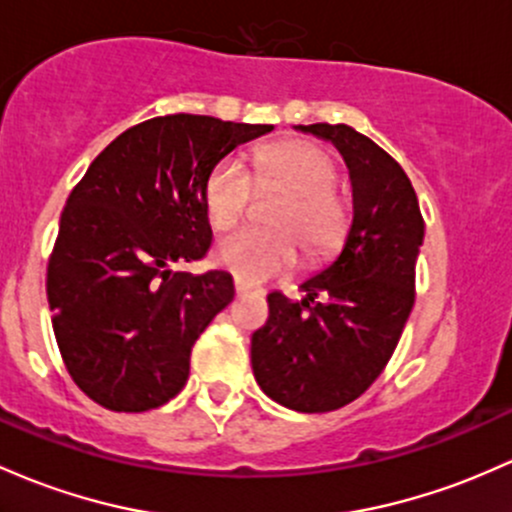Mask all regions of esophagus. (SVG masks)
I'll list each match as a JSON object with an SVG mask.
<instances>
[{
  "mask_svg": "<svg viewBox=\"0 0 512 512\" xmlns=\"http://www.w3.org/2000/svg\"><path fill=\"white\" fill-rule=\"evenodd\" d=\"M250 291H252L250 286L240 282V279H235V296H245V294H250Z\"/></svg>",
  "mask_w": 512,
  "mask_h": 512,
  "instance_id": "34e87169",
  "label": "esophagus"
}]
</instances>
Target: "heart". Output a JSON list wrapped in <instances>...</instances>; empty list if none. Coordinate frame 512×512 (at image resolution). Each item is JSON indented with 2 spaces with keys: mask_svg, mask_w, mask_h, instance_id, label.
Here are the masks:
<instances>
[{
  "mask_svg": "<svg viewBox=\"0 0 512 512\" xmlns=\"http://www.w3.org/2000/svg\"><path fill=\"white\" fill-rule=\"evenodd\" d=\"M338 165L308 140H282L255 153V187L284 189L286 199L269 216L277 230H243L216 247V262L243 284H265L282 277L306 257L318 260L342 243L350 228V199L335 187ZM252 177L238 157H223L204 184V206L211 226L233 230L250 213Z\"/></svg>",
  "mask_w": 512,
  "mask_h": 512,
  "instance_id": "heart-1",
  "label": "heart"
}]
</instances>
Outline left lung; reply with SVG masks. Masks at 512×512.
<instances>
[{"label":"left lung","mask_w":512,"mask_h":512,"mask_svg":"<svg viewBox=\"0 0 512 512\" xmlns=\"http://www.w3.org/2000/svg\"><path fill=\"white\" fill-rule=\"evenodd\" d=\"M296 128L345 157L352 226L340 255L301 284V301L267 296L269 318L252 333L250 357L272 401L328 413L362 396L389 364L415 301L425 223L408 174L372 138L345 123Z\"/></svg>","instance_id":"obj_1"}]
</instances>
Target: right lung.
I'll use <instances>...</instances> for the list:
<instances>
[{
    "label": "right lung",
    "instance_id": "right-lung-1",
    "mask_svg": "<svg viewBox=\"0 0 512 512\" xmlns=\"http://www.w3.org/2000/svg\"><path fill=\"white\" fill-rule=\"evenodd\" d=\"M262 123L170 114L111 140L60 216L48 303L72 381L99 406L143 413L189 379L206 325L233 301L228 272H174L209 252L206 177Z\"/></svg>",
    "mask_w": 512,
    "mask_h": 512
}]
</instances>
